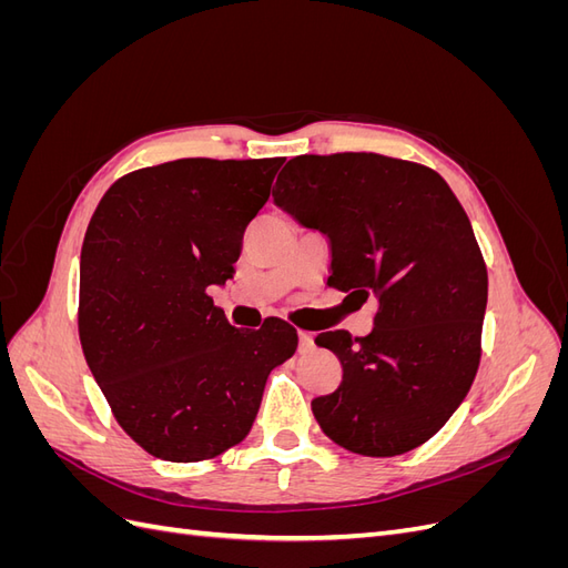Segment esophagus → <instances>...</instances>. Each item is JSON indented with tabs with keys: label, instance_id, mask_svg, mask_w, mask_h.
Returning <instances> with one entry per match:
<instances>
[{
	"label": "esophagus",
	"instance_id": "1",
	"mask_svg": "<svg viewBox=\"0 0 568 568\" xmlns=\"http://www.w3.org/2000/svg\"><path fill=\"white\" fill-rule=\"evenodd\" d=\"M298 341H301V351H311L313 348V334L311 332H298Z\"/></svg>",
	"mask_w": 568,
	"mask_h": 568
}]
</instances>
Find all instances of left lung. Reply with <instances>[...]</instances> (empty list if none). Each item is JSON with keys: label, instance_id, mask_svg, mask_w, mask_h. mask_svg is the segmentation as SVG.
<instances>
[{"label": "left lung", "instance_id": "obj_1", "mask_svg": "<svg viewBox=\"0 0 568 568\" xmlns=\"http://www.w3.org/2000/svg\"><path fill=\"white\" fill-rule=\"evenodd\" d=\"M272 199L329 236L334 288L379 303L367 336H315L343 369L313 400L322 432L365 457L419 448L480 363L488 270L462 203L436 170L365 151L291 159Z\"/></svg>", "mask_w": 568, "mask_h": 568}]
</instances>
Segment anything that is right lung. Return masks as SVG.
Segmentation results:
<instances>
[{"label": "right lung", "instance_id": "right-lung-1", "mask_svg": "<svg viewBox=\"0 0 568 568\" xmlns=\"http://www.w3.org/2000/svg\"><path fill=\"white\" fill-rule=\"evenodd\" d=\"M284 159H180L111 184L80 253L78 334L120 428L168 462L242 443L270 372L296 353L280 317L232 326L209 286L234 274Z\"/></svg>", "mask_w": 568, "mask_h": 568}]
</instances>
